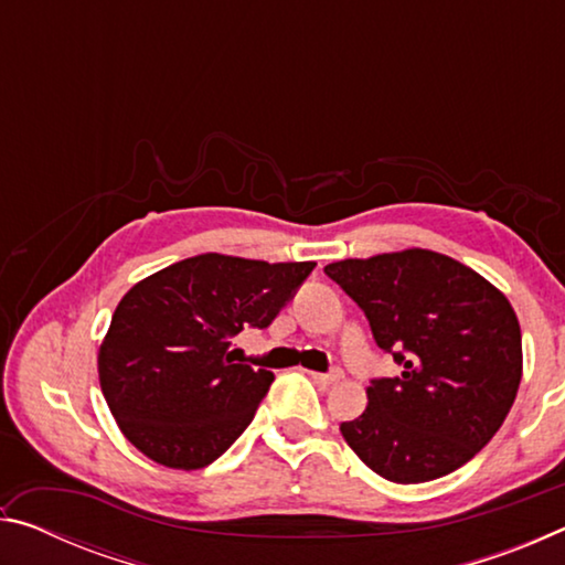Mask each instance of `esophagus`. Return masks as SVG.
<instances>
[{
  "label": "esophagus",
  "instance_id": "34e87169",
  "mask_svg": "<svg viewBox=\"0 0 565 565\" xmlns=\"http://www.w3.org/2000/svg\"><path fill=\"white\" fill-rule=\"evenodd\" d=\"M309 376H311V381H317V384H321V386H331L341 379V371L337 369V371H329V374H317V371H309Z\"/></svg>",
  "mask_w": 565,
  "mask_h": 565
}]
</instances>
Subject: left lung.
<instances>
[{
	"label": "left lung",
	"mask_w": 565,
	"mask_h": 565,
	"mask_svg": "<svg viewBox=\"0 0 565 565\" xmlns=\"http://www.w3.org/2000/svg\"><path fill=\"white\" fill-rule=\"evenodd\" d=\"M401 366L371 379L369 406L341 434L394 483L461 468L499 431L521 384V327L505 296L451 256L406 248L329 264Z\"/></svg>",
	"instance_id": "left-lung-1"
}]
</instances>
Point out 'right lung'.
<instances>
[{
  "label": "right lung",
  "mask_w": 565,
  "mask_h": 565,
  "mask_svg": "<svg viewBox=\"0 0 565 565\" xmlns=\"http://www.w3.org/2000/svg\"><path fill=\"white\" fill-rule=\"evenodd\" d=\"M313 266L202 254L131 286L99 349L102 394L121 434L161 466L216 461L274 381L234 363L232 337L269 327Z\"/></svg>",
  "instance_id": "1"
}]
</instances>
